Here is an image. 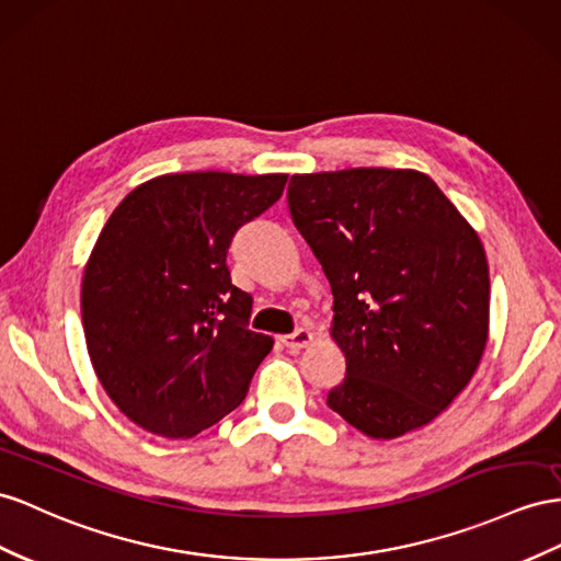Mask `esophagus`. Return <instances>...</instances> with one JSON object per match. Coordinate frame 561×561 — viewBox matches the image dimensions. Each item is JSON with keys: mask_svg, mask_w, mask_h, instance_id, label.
Instances as JSON below:
<instances>
[{"mask_svg": "<svg viewBox=\"0 0 561 561\" xmlns=\"http://www.w3.org/2000/svg\"><path fill=\"white\" fill-rule=\"evenodd\" d=\"M314 341V334L310 332V329H296L294 334H286V336H282V343L289 351H304V348H308L310 343Z\"/></svg>", "mask_w": 561, "mask_h": 561, "instance_id": "34e87169", "label": "esophagus"}]
</instances>
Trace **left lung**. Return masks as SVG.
Returning <instances> with one entry per match:
<instances>
[{
	"mask_svg": "<svg viewBox=\"0 0 561 561\" xmlns=\"http://www.w3.org/2000/svg\"><path fill=\"white\" fill-rule=\"evenodd\" d=\"M291 220L332 284L346 377L327 405L369 438L434 422L477 371L491 320L483 243L420 170L294 175Z\"/></svg>",
	"mask_w": 561,
	"mask_h": 561,
	"instance_id": "8db88e82",
	"label": "left lung"
}]
</instances>
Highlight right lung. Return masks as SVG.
Here are the masks:
<instances>
[{"mask_svg": "<svg viewBox=\"0 0 561 561\" xmlns=\"http://www.w3.org/2000/svg\"><path fill=\"white\" fill-rule=\"evenodd\" d=\"M286 178L158 175L111 213L82 272V329L99 383L137 426L192 438L247 398L272 339L249 329L227 249Z\"/></svg>", "mask_w": 561, "mask_h": 561, "instance_id": "add662e5", "label": "right lung"}]
</instances>
